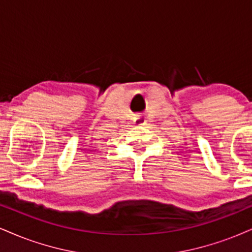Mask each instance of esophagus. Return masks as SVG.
Listing matches in <instances>:
<instances>
[{
    "label": "esophagus",
    "mask_w": 252,
    "mask_h": 252,
    "mask_svg": "<svg viewBox=\"0 0 252 252\" xmlns=\"http://www.w3.org/2000/svg\"><path fill=\"white\" fill-rule=\"evenodd\" d=\"M144 121H145V119L142 117H136L134 119V123L136 124V125H142V124H144Z\"/></svg>",
    "instance_id": "34e87169"
}]
</instances>
